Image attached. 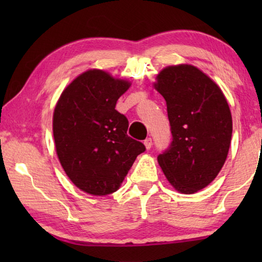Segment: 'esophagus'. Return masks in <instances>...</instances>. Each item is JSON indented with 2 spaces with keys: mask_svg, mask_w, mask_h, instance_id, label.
Here are the masks:
<instances>
[{
  "mask_svg": "<svg viewBox=\"0 0 262 262\" xmlns=\"http://www.w3.org/2000/svg\"><path fill=\"white\" fill-rule=\"evenodd\" d=\"M144 147H145V149L147 150H149L150 148L152 147V140L151 139H147V140H144Z\"/></svg>",
  "mask_w": 262,
  "mask_h": 262,
  "instance_id": "34e87169",
  "label": "esophagus"
}]
</instances>
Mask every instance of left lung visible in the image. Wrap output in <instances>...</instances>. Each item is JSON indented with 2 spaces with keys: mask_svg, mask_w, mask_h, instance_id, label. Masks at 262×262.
I'll list each match as a JSON object with an SVG mask.
<instances>
[{
  "mask_svg": "<svg viewBox=\"0 0 262 262\" xmlns=\"http://www.w3.org/2000/svg\"><path fill=\"white\" fill-rule=\"evenodd\" d=\"M152 85L166 101L173 137L158 164L176 190L194 194L216 178L227 161L232 135L227 98L208 75L187 63L162 69Z\"/></svg>",
  "mask_w": 262,
  "mask_h": 262,
  "instance_id": "8db88e82",
  "label": "left lung"
}]
</instances>
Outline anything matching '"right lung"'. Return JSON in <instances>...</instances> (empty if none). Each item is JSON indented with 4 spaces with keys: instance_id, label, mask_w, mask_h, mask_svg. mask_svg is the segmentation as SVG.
Wrapping results in <instances>:
<instances>
[{
    "instance_id": "1",
    "label": "right lung",
    "mask_w": 262,
    "mask_h": 262,
    "mask_svg": "<svg viewBox=\"0 0 262 262\" xmlns=\"http://www.w3.org/2000/svg\"><path fill=\"white\" fill-rule=\"evenodd\" d=\"M130 85L105 70L89 69L66 86L55 105L53 135L57 158L72 183L88 194L117 192L145 150L127 135V118L115 110Z\"/></svg>"
}]
</instances>
